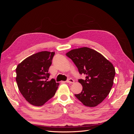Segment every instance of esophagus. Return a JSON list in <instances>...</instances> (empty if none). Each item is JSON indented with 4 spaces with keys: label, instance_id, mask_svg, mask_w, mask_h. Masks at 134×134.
Returning <instances> with one entry per match:
<instances>
[{
    "label": "esophagus",
    "instance_id": "1",
    "mask_svg": "<svg viewBox=\"0 0 134 134\" xmlns=\"http://www.w3.org/2000/svg\"><path fill=\"white\" fill-rule=\"evenodd\" d=\"M66 83H74V80L72 79H71V78H70V79H68L66 81Z\"/></svg>",
    "mask_w": 134,
    "mask_h": 134
}]
</instances>
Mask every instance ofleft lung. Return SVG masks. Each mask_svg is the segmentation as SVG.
I'll return each mask as SVG.
<instances>
[{
    "label": "left lung",
    "mask_w": 134,
    "mask_h": 134,
    "mask_svg": "<svg viewBox=\"0 0 134 134\" xmlns=\"http://www.w3.org/2000/svg\"><path fill=\"white\" fill-rule=\"evenodd\" d=\"M66 55L79 73L86 75L85 80L79 79L83 90L75 96L84 106H97L106 98L112 87L115 75L113 64L98 52L87 47L71 50Z\"/></svg>",
    "instance_id": "obj_1"
}]
</instances>
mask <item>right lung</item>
<instances>
[{
	"label": "right lung",
	"instance_id": "obj_1",
	"mask_svg": "<svg viewBox=\"0 0 134 134\" xmlns=\"http://www.w3.org/2000/svg\"><path fill=\"white\" fill-rule=\"evenodd\" d=\"M54 52L41 51L32 55L19 64L16 68V82L24 98L30 104L41 106L53 97L59 83L48 81V69Z\"/></svg>",
	"mask_w": 134,
	"mask_h": 134
}]
</instances>
